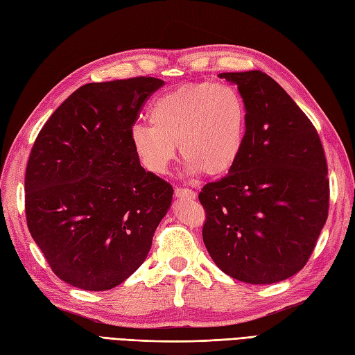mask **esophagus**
Listing matches in <instances>:
<instances>
[{
    "instance_id": "34e87169",
    "label": "esophagus",
    "mask_w": 355,
    "mask_h": 355,
    "mask_svg": "<svg viewBox=\"0 0 355 355\" xmlns=\"http://www.w3.org/2000/svg\"><path fill=\"white\" fill-rule=\"evenodd\" d=\"M175 196H177L178 199H195V198H196V193L193 192V190H190V189L177 187V189H175Z\"/></svg>"
}]
</instances>
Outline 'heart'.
<instances>
[{"label": "heart", "instance_id": "obj_1", "mask_svg": "<svg viewBox=\"0 0 355 355\" xmlns=\"http://www.w3.org/2000/svg\"><path fill=\"white\" fill-rule=\"evenodd\" d=\"M150 124L130 130L136 159L154 175H165L177 145L189 175L228 174L246 142L248 109L228 84H190L157 97L148 109Z\"/></svg>", "mask_w": 355, "mask_h": 355}]
</instances>
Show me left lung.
I'll return each mask as SVG.
<instances>
[{"label": "left lung", "instance_id": "1", "mask_svg": "<svg viewBox=\"0 0 355 355\" xmlns=\"http://www.w3.org/2000/svg\"><path fill=\"white\" fill-rule=\"evenodd\" d=\"M248 109L241 156L199 193L204 244L225 275L270 285L302 270L329 216V180L313 124L261 70L220 73Z\"/></svg>", "mask_w": 355, "mask_h": 355}]
</instances>
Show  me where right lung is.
Wrapping results in <instances>:
<instances>
[{
  "mask_svg": "<svg viewBox=\"0 0 355 355\" xmlns=\"http://www.w3.org/2000/svg\"><path fill=\"white\" fill-rule=\"evenodd\" d=\"M156 78L78 88L43 125L25 172L26 225L66 284L106 291L151 249L174 189L136 159L130 130Z\"/></svg>",
  "mask_w": 355,
  "mask_h": 355,
  "instance_id": "obj_1",
  "label": "right lung"
}]
</instances>
